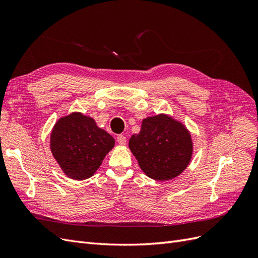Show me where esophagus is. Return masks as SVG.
<instances>
[{
	"mask_svg": "<svg viewBox=\"0 0 258 258\" xmlns=\"http://www.w3.org/2000/svg\"><path fill=\"white\" fill-rule=\"evenodd\" d=\"M117 142H118L120 145H126L127 138L124 137V136H122V135H120V136L117 137Z\"/></svg>",
	"mask_w": 258,
	"mask_h": 258,
	"instance_id": "obj_1",
	"label": "esophagus"
}]
</instances>
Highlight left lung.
<instances>
[{
    "mask_svg": "<svg viewBox=\"0 0 258 258\" xmlns=\"http://www.w3.org/2000/svg\"><path fill=\"white\" fill-rule=\"evenodd\" d=\"M140 168L156 181H169L188 167L194 143L185 124L168 114L146 117L141 130L129 140Z\"/></svg>",
    "mask_w": 258,
    "mask_h": 258,
    "instance_id": "left-lung-1",
    "label": "left lung"
}]
</instances>
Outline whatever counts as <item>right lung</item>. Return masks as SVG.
<instances>
[{"label": "right lung", "mask_w": 258, "mask_h": 258, "mask_svg": "<svg viewBox=\"0 0 258 258\" xmlns=\"http://www.w3.org/2000/svg\"><path fill=\"white\" fill-rule=\"evenodd\" d=\"M49 147L68 177L83 181L97 172L115 145L114 138L81 112L62 116L53 124Z\"/></svg>", "instance_id": "obj_1"}]
</instances>
